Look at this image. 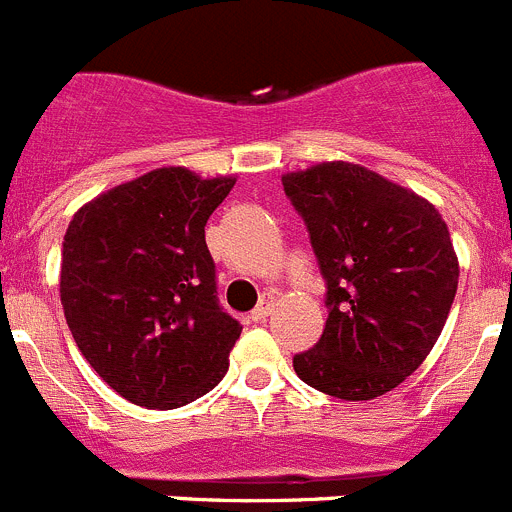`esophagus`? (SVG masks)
I'll return each instance as SVG.
<instances>
[{"label":"esophagus","instance_id":"34e87169","mask_svg":"<svg viewBox=\"0 0 512 512\" xmlns=\"http://www.w3.org/2000/svg\"><path fill=\"white\" fill-rule=\"evenodd\" d=\"M271 310H274V297H264L259 305L253 307L251 320H253V323H264V320L271 315Z\"/></svg>","mask_w":512,"mask_h":512}]
</instances>
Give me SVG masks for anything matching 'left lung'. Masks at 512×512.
Wrapping results in <instances>:
<instances>
[{
  "instance_id": "obj_1",
  "label": "left lung",
  "mask_w": 512,
  "mask_h": 512,
  "mask_svg": "<svg viewBox=\"0 0 512 512\" xmlns=\"http://www.w3.org/2000/svg\"><path fill=\"white\" fill-rule=\"evenodd\" d=\"M325 279L323 336L297 377L341 400H374L423 364L449 318L459 261L428 200L359 164L282 176Z\"/></svg>"
}]
</instances>
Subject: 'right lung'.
Masks as SVG:
<instances>
[{
	"label": "right lung",
	"instance_id": "obj_1",
	"mask_svg": "<svg viewBox=\"0 0 512 512\" xmlns=\"http://www.w3.org/2000/svg\"><path fill=\"white\" fill-rule=\"evenodd\" d=\"M233 184L182 166L148 171L81 207L63 235L71 336L133 405L182 408L228 372L241 323L217 300L205 225Z\"/></svg>",
	"mask_w": 512,
	"mask_h": 512
}]
</instances>
